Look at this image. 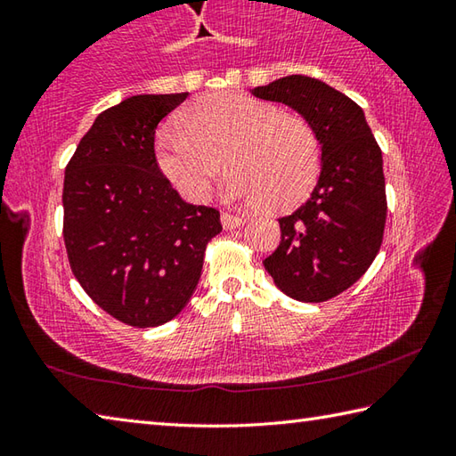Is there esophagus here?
Wrapping results in <instances>:
<instances>
[{
    "label": "esophagus",
    "mask_w": 456,
    "mask_h": 456,
    "mask_svg": "<svg viewBox=\"0 0 456 456\" xmlns=\"http://www.w3.org/2000/svg\"><path fill=\"white\" fill-rule=\"evenodd\" d=\"M221 223L225 229H235V227H241L245 219L239 217V215H233V213H221Z\"/></svg>",
    "instance_id": "34e87169"
}]
</instances>
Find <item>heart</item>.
Instances as JSON below:
<instances>
[{
  "label": "heart",
  "mask_w": 456,
  "mask_h": 456,
  "mask_svg": "<svg viewBox=\"0 0 456 456\" xmlns=\"http://www.w3.org/2000/svg\"><path fill=\"white\" fill-rule=\"evenodd\" d=\"M157 157L184 197L205 200L225 160L231 199L285 209L302 200L320 171L310 122L265 100L223 92L187 106L181 126L160 133Z\"/></svg>",
  "instance_id": "heart-1"
}]
</instances>
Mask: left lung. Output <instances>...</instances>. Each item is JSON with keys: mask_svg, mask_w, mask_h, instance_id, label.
I'll return each instance as SVG.
<instances>
[{"mask_svg": "<svg viewBox=\"0 0 456 456\" xmlns=\"http://www.w3.org/2000/svg\"><path fill=\"white\" fill-rule=\"evenodd\" d=\"M249 92L302 114L322 146L318 183L302 207L280 219L281 241L264 267L285 296L326 302L366 273L382 245L380 146L364 110L326 82L293 74Z\"/></svg>", "mask_w": 456, "mask_h": 456, "instance_id": "8db88e82", "label": "left lung"}]
</instances>
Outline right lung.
Returning <instances> with one entry per match:
<instances>
[{"label": "right lung", "instance_id": "1", "mask_svg": "<svg viewBox=\"0 0 456 456\" xmlns=\"http://www.w3.org/2000/svg\"><path fill=\"white\" fill-rule=\"evenodd\" d=\"M189 92L136 94L98 114L64 176V243L84 291L118 322L160 326L197 289L219 211L191 205L160 173L159 122Z\"/></svg>", "mask_w": 456, "mask_h": 456}]
</instances>
